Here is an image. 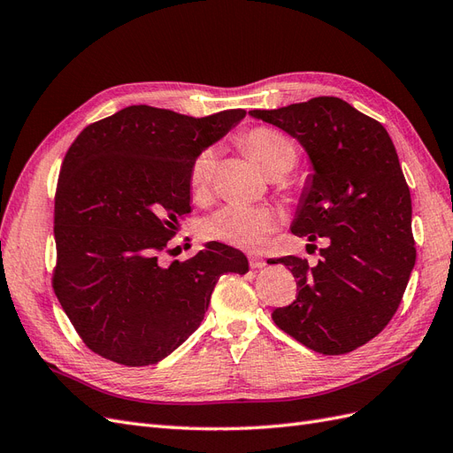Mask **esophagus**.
<instances>
[{
  "label": "esophagus",
  "instance_id": "1",
  "mask_svg": "<svg viewBox=\"0 0 453 453\" xmlns=\"http://www.w3.org/2000/svg\"><path fill=\"white\" fill-rule=\"evenodd\" d=\"M250 266L251 268H265L266 266V260L260 257V255H255V253H251L250 255Z\"/></svg>",
  "mask_w": 453,
  "mask_h": 453
}]
</instances>
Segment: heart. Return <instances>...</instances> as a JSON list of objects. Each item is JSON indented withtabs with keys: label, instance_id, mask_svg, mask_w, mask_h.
<instances>
[{
	"label": "heart",
	"instance_id": "obj_1",
	"mask_svg": "<svg viewBox=\"0 0 453 453\" xmlns=\"http://www.w3.org/2000/svg\"><path fill=\"white\" fill-rule=\"evenodd\" d=\"M242 145L266 175H283L291 172L298 158L296 145L289 135L280 130L258 127L243 134ZM215 166V155L205 149L195 158L188 172V183L195 195L203 193L210 185ZM280 219L276 211L266 205L251 203H225L202 221L205 238L219 240L245 250H257L278 228Z\"/></svg>",
	"mask_w": 453,
	"mask_h": 453
}]
</instances>
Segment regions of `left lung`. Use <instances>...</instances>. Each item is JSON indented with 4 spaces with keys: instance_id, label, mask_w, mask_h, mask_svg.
Masks as SVG:
<instances>
[{
    "instance_id": "1",
    "label": "left lung",
    "mask_w": 453,
    "mask_h": 453,
    "mask_svg": "<svg viewBox=\"0 0 453 453\" xmlns=\"http://www.w3.org/2000/svg\"><path fill=\"white\" fill-rule=\"evenodd\" d=\"M250 115L306 150L311 175L291 230L310 242L328 238L315 266L278 258L296 278L298 295L272 319L323 355L357 349L391 321L416 265L412 198L395 145L378 120L334 96Z\"/></svg>"
}]
</instances>
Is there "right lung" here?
<instances>
[{"instance_id":"right-lung-1","label":"right lung","mask_w":453,"mask_h":453,"mask_svg":"<svg viewBox=\"0 0 453 453\" xmlns=\"http://www.w3.org/2000/svg\"><path fill=\"white\" fill-rule=\"evenodd\" d=\"M243 117L130 105L87 127L65 153L52 287L94 353L127 366L158 363L200 326L219 278L250 270L248 257L219 242L183 263L160 260L190 213L195 158Z\"/></svg>"}]
</instances>
